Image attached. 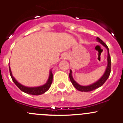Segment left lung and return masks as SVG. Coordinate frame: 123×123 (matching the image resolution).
Here are the masks:
<instances>
[{
    "instance_id": "left-lung-1",
    "label": "left lung",
    "mask_w": 123,
    "mask_h": 123,
    "mask_svg": "<svg viewBox=\"0 0 123 123\" xmlns=\"http://www.w3.org/2000/svg\"><path fill=\"white\" fill-rule=\"evenodd\" d=\"M96 41H98V42L103 45L104 47L106 48L107 50V67L105 68V70L104 72V74H103L101 77L97 81L95 82L94 83L92 84L89 85V86H81V85L79 84L77 82H76L73 79V76H72V71L70 70V72L69 73V78L70 81L72 82V84L74 86L76 89H77L78 90L81 92H90L92 90H95L97 88L101 86H103L104 84V82L106 81V80L108 79L109 77L110 73H111V56L109 55V48L106 45L105 43L102 41L101 39L99 37H96Z\"/></svg>"
}]
</instances>
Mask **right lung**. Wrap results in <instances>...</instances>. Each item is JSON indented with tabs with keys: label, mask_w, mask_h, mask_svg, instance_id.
<instances>
[{
	"label": "right lung",
	"mask_w": 123,
	"mask_h": 123,
	"mask_svg": "<svg viewBox=\"0 0 123 123\" xmlns=\"http://www.w3.org/2000/svg\"><path fill=\"white\" fill-rule=\"evenodd\" d=\"M9 68H10V73L11 77L12 78V81L14 82V84L18 86V87L20 89L21 91L26 93L30 94V95H40L44 93L45 92L47 91L50 89V86H51V83L53 81V73L51 72V69L50 70V73H49V77L47 81L45 84L42 86H38V87H27L24 85L21 84L19 83L16 79L14 78V76L12 74L11 68H10V65H9Z\"/></svg>",
	"instance_id": "add662e5"
}]
</instances>
